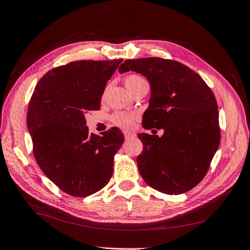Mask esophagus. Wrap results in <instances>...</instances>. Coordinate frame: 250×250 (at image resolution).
<instances>
[{
    "instance_id": "esophagus-1",
    "label": "esophagus",
    "mask_w": 250,
    "mask_h": 250,
    "mask_svg": "<svg viewBox=\"0 0 250 250\" xmlns=\"http://www.w3.org/2000/svg\"><path fill=\"white\" fill-rule=\"evenodd\" d=\"M123 133H124V137H125V139H126V140H127V139H130V138H132V137H134V133H133V132H131V131L124 130V131H123Z\"/></svg>"
}]
</instances>
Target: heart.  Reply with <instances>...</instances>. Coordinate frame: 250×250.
I'll return each instance as SVG.
<instances>
[{"mask_svg": "<svg viewBox=\"0 0 250 250\" xmlns=\"http://www.w3.org/2000/svg\"><path fill=\"white\" fill-rule=\"evenodd\" d=\"M143 81L145 80H144L142 77L138 76V75H129V76H127L125 78V85L131 92L135 86H138ZM134 119H135L134 115H130V113H127V112H117L112 117L113 123L123 128H129L133 124Z\"/></svg>", "mask_w": 250, "mask_h": 250, "instance_id": "obj_1", "label": "heart"}]
</instances>
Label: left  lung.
<instances>
[{
  "label": "left lung",
  "mask_w": 250,
  "mask_h": 250,
  "mask_svg": "<svg viewBox=\"0 0 250 250\" xmlns=\"http://www.w3.org/2000/svg\"><path fill=\"white\" fill-rule=\"evenodd\" d=\"M137 72L150 83L149 106L143 115L145 129H164L158 135L139 133L143 143L137 163L142 178L155 190L183 194L206 176L220 143L216 98L190 67L160 57L128 59L119 72Z\"/></svg>",
  "instance_id": "8db88e82"
}]
</instances>
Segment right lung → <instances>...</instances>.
<instances>
[{
	"label": "right lung",
	"mask_w": 250,
	"mask_h": 250,
	"mask_svg": "<svg viewBox=\"0 0 250 250\" xmlns=\"http://www.w3.org/2000/svg\"><path fill=\"white\" fill-rule=\"evenodd\" d=\"M123 59L79 60L52 69L37 83L27 112L40 168L60 190L86 197L108 184L124 142L118 127L89 133L85 115L100 109L107 81Z\"/></svg>",
	"instance_id": "obj_1"
}]
</instances>
